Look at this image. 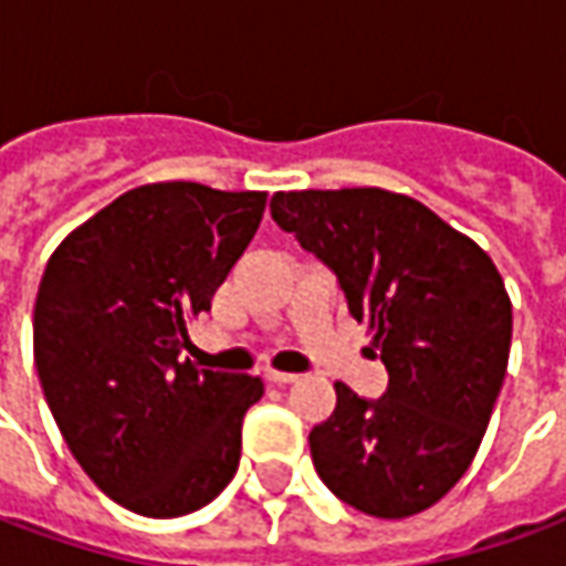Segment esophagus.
<instances>
[{"label":"esophagus","mask_w":566,"mask_h":566,"mask_svg":"<svg viewBox=\"0 0 566 566\" xmlns=\"http://www.w3.org/2000/svg\"><path fill=\"white\" fill-rule=\"evenodd\" d=\"M300 375H294V371H275V368H269L266 371V380L269 384H279V387H284V384H294Z\"/></svg>","instance_id":"esophagus-1"}]
</instances>
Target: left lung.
<instances>
[{
  "label": "left lung",
  "instance_id": "left-lung-1",
  "mask_svg": "<svg viewBox=\"0 0 566 566\" xmlns=\"http://www.w3.org/2000/svg\"><path fill=\"white\" fill-rule=\"evenodd\" d=\"M269 210L337 275L390 375L378 399L334 384L337 409L310 433L315 471L371 517L430 509L474 461L505 380L499 269L424 203L384 188L279 191Z\"/></svg>",
  "mask_w": 566,
  "mask_h": 566
}]
</instances>
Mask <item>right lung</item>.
<instances>
[{
  "instance_id": "1",
  "label": "right lung",
  "mask_w": 566,
  "mask_h": 566,
  "mask_svg": "<svg viewBox=\"0 0 566 566\" xmlns=\"http://www.w3.org/2000/svg\"><path fill=\"white\" fill-rule=\"evenodd\" d=\"M263 210L266 191L138 186L67 234L42 272V394L73 459L123 509L182 517L238 471L263 380L198 371L182 353Z\"/></svg>"
}]
</instances>
